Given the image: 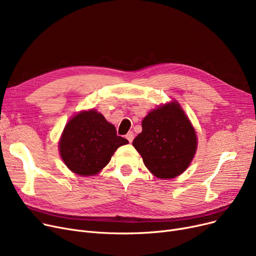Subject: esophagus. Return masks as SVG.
Wrapping results in <instances>:
<instances>
[{
    "instance_id": "esophagus-1",
    "label": "esophagus",
    "mask_w": 256,
    "mask_h": 256,
    "mask_svg": "<svg viewBox=\"0 0 256 256\" xmlns=\"http://www.w3.org/2000/svg\"><path fill=\"white\" fill-rule=\"evenodd\" d=\"M126 138L128 140V142L130 143L132 140H134V132H128L126 135Z\"/></svg>"
}]
</instances>
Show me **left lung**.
Returning a JSON list of instances; mask_svg holds the SVG:
<instances>
[{
  "instance_id": "left-lung-1",
  "label": "left lung",
  "mask_w": 256,
  "mask_h": 256,
  "mask_svg": "<svg viewBox=\"0 0 256 256\" xmlns=\"http://www.w3.org/2000/svg\"><path fill=\"white\" fill-rule=\"evenodd\" d=\"M132 145L156 178H173L190 165L197 139L180 106L173 102L158 106L143 119L142 132Z\"/></svg>"
}]
</instances>
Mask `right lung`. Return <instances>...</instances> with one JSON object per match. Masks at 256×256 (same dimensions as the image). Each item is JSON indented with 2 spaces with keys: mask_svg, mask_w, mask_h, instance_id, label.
<instances>
[{
  "mask_svg": "<svg viewBox=\"0 0 256 256\" xmlns=\"http://www.w3.org/2000/svg\"><path fill=\"white\" fill-rule=\"evenodd\" d=\"M128 141L94 110L80 112L66 124L59 143L65 165L80 176H93L109 164L119 146Z\"/></svg>",
  "mask_w": 256,
  "mask_h": 256,
  "instance_id": "1",
  "label": "right lung"
}]
</instances>
